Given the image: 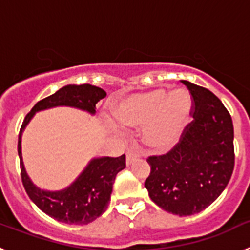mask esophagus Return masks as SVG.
I'll list each match as a JSON object with an SVG mask.
<instances>
[{"instance_id": "1", "label": "esophagus", "mask_w": 250, "mask_h": 250, "mask_svg": "<svg viewBox=\"0 0 250 250\" xmlns=\"http://www.w3.org/2000/svg\"><path fill=\"white\" fill-rule=\"evenodd\" d=\"M139 158V152L134 149H129L126 151V163L127 164H131L132 161L136 160Z\"/></svg>"}]
</instances>
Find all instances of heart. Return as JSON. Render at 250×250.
<instances>
[{"label": "heart", "mask_w": 250, "mask_h": 250, "mask_svg": "<svg viewBox=\"0 0 250 250\" xmlns=\"http://www.w3.org/2000/svg\"><path fill=\"white\" fill-rule=\"evenodd\" d=\"M193 103L184 90L163 89L131 95L118 104L115 116L129 126H143L145 144L165 151L176 144L190 120Z\"/></svg>", "instance_id": "heart-1"}]
</instances>
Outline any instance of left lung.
I'll list each match as a JSON object with an SVG mask.
<instances>
[{"mask_svg":"<svg viewBox=\"0 0 250 250\" xmlns=\"http://www.w3.org/2000/svg\"><path fill=\"white\" fill-rule=\"evenodd\" d=\"M191 95L193 121L164 155L147 158L150 199L171 214L204 210L228 185L234 170V127L222 101L202 86L182 80Z\"/></svg>","mask_w":250,"mask_h":250,"instance_id":"1","label":"left lung"}]
</instances>
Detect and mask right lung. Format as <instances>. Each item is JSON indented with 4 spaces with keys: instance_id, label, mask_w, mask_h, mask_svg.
I'll return each instance as SVG.
<instances>
[{
    "instance_id": "add662e5",
    "label": "right lung",
    "mask_w": 250,
    "mask_h": 250,
    "mask_svg": "<svg viewBox=\"0 0 250 250\" xmlns=\"http://www.w3.org/2000/svg\"><path fill=\"white\" fill-rule=\"evenodd\" d=\"M106 96L100 87L83 83V85L63 86L55 94L40 100L26 115L19 135L20 167H21L22 184L30 199L48 216L66 223V224L83 225L98 219L109 205L112 191V184L116 174L126 167L125 155L119 158L92 159L81 175L63 190L47 191L37 188L31 182L25 170L21 154V136L35 112L50 109L55 106H71L95 114L96 104Z\"/></svg>"
}]
</instances>
